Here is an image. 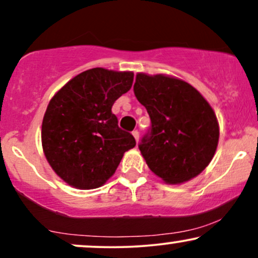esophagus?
<instances>
[{
    "label": "esophagus",
    "mask_w": 258,
    "mask_h": 258,
    "mask_svg": "<svg viewBox=\"0 0 258 258\" xmlns=\"http://www.w3.org/2000/svg\"><path fill=\"white\" fill-rule=\"evenodd\" d=\"M132 135H133V137H135L136 141L138 142V139H139V132L137 131V130H135V131L132 132Z\"/></svg>",
    "instance_id": "esophagus-1"
}]
</instances>
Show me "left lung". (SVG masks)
<instances>
[{
  "label": "left lung",
  "mask_w": 258,
  "mask_h": 258,
  "mask_svg": "<svg viewBox=\"0 0 258 258\" xmlns=\"http://www.w3.org/2000/svg\"><path fill=\"white\" fill-rule=\"evenodd\" d=\"M136 97L146 106L150 128L138 144L148 166L166 183H182L205 170L220 137L205 98L182 80L137 74Z\"/></svg>",
  "instance_id": "obj_1"
}]
</instances>
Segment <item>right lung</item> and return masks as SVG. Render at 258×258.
<instances>
[{
	"label": "right lung",
	"mask_w": 258,
	"mask_h": 258,
	"mask_svg": "<svg viewBox=\"0 0 258 258\" xmlns=\"http://www.w3.org/2000/svg\"><path fill=\"white\" fill-rule=\"evenodd\" d=\"M132 82L133 73L94 68L70 80L51 99L41 132L43 152L54 172L70 185H103L123 153L136 146L135 137L120 128L111 112Z\"/></svg>",
	"instance_id": "right-lung-1"
}]
</instances>
